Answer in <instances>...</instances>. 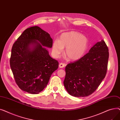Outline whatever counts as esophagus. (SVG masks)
Returning a JSON list of instances; mask_svg holds the SVG:
<instances>
[{"label": "esophagus", "mask_w": 120, "mask_h": 120, "mask_svg": "<svg viewBox=\"0 0 120 120\" xmlns=\"http://www.w3.org/2000/svg\"><path fill=\"white\" fill-rule=\"evenodd\" d=\"M65 66H66V64H64V63H60V64H59V67L60 68H64V67H65Z\"/></svg>", "instance_id": "esophagus-1"}]
</instances>
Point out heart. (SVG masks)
I'll list each match as a JSON object with an SVG mask.
<instances>
[{
  "instance_id": "b5f03b06",
  "label": "heart",
  "mask_w": 120,
  "mask_h": 120,
  "mask_svg": "<svg viewBox=\"0 0 120 120\" xmlns=\"http://www.w3.org/2000/svg\"><path fill=\"white\" fill-rule=\"evenodd\" d=\"M89 47V40L84 35L76 31H69L62 34L59 40L54 41L52 52L55 57L58 58L66 48L65 54L71 61H77L84 56Z\"/></svg>"
}]
</instances>
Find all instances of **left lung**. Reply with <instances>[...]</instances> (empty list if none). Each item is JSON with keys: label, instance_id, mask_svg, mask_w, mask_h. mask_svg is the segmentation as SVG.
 <instances>
[{"label": "left lung", "instance_id": "obj_1", "mask_svg": "<svg viewBox=\"0 0 120 120\" xmlns=\"http://www.w3.org/2000/svg\"><path fill=\"white\" fill-rule=\"evenodd\" d=\"M109 57L108 48L101 40L83 57L68 64L64 81L68 92L76 97H86L93 93L105 76Z\"/></svg>", "mask_w": 120, "mask_h": 120}]
</instances>
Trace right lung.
<instances>
[{"instance_id": "obj_1", "label": "right lung", "mask_w": 120, "mask_h": 120, "mask_svg": "<svg viewBox=\"0 0 120 120\" xmlns=\"http://www.w3.org/2000/svg\"><path fill=\"white\" fill-rule=\"evenodd\" d=\"M52 39L38 26L25 30L12 46L10 66L20 89L38 94L47 86L59 63L52 58L46 48H52Z\"/></svg>"}]
</instances>
